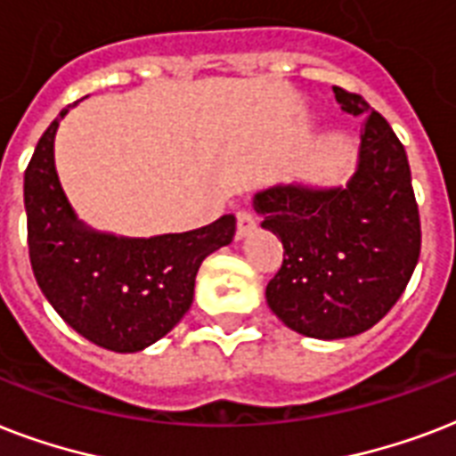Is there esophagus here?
Returning <instances> with one entry per match:
<instances>
[{
	"mask_svg": "<svg viewBox=\"0 0 456 456\" xmlns=\"http://www.w3.org/2000/svg\"><path fill=\"white\" fill-rule=\"evenodd\" d=\"M253 229H256V215L248 213V210H239L236 213V239L248 236Z\"/></svg>",
	"mask_w": 456,
	"mask_h": 456,
	"instance_id": "esophagus-1",
	"label": "esophagus"
}]
</instances>
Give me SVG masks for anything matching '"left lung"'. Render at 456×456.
Segmentation results:
<instances>
[{
  "label": "left lung",
  "mask_w": 456,
  "mask_h": 456,
  "mask_svg": "<svg viewBox=\"0 0 456 456\" xmlns=\"http://www.w3.org/2000/svg\"><path fill=\"white\" fill-rule=\"evenodd\" d=\"M350 116H367L360 165L346 186H272L256 193L263 227L284 243L267 305L289 329L336 340L381 322L410 284L421 220L407 153L381 113L333 87Z\"/></svg>",
  "instance_id": "1"
}]
</instances>
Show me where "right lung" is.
Returning a JSON list of instances; mask_svg holds the SVG:
<instances>
[{"mask_svg":"<svg viewBox=\"0 0 456 456\" xmlns=\"http://www.w3.org/2000/svg\"><path fill=\"white\" fill-rule=\"evenodd\" d=\"M68 109L39 137L25 170L32 272L53 310L80 336L113 353H139L191 307L200 263L232 243L236 217L222 215L193 232L151 239L85 227L53 167V137Z\"/></svg>","mask_w":456,"mask_h":456,"instance_id":"add662e5","label":"right lung"}]
</instances>
